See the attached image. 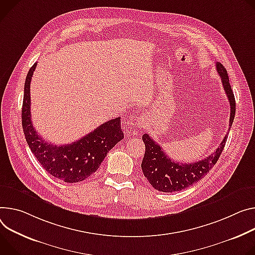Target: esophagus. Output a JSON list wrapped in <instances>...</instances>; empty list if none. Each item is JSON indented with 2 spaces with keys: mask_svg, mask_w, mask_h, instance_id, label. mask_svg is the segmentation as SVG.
<instances>
[{
  "mask_svg": "<svg viewBox=\"0 0 255 255\" xmlns=\"http://www.w3.org/2000/svg\"><path fill=\"white\" fill-rule=\"evenodd\" d=\"M144 119L141 117L139 113L133 112L132 114H130L128 118V126L132 132H134L135 129H141L142 127H144Z\"/></svg>",
  "mask_w": 255,
  "mask_h": 255,
  "instance_id": "esophagus-1",
  "label": "esophagus"
}]
</instances>
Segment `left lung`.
Returning <instances> with one entry per match:
<instances>
[{
  "label": "left lung",
  "instance_id": "1",
  "mask_svg": "<svg viewBox=\"0 0 255 255\" xmlns=\"http://www.w3.org/2000/svg\"><path fill=\"white\" fill-rule=\"evenodd\" d=\"M216 67L230 103V129L236 112L234 92L231 88L225 67L220 62L216 63ZM227 138L228 136L226 135L217 150L206 156V158L192 164H180L172 160L165 153L163 147H160L148 134H144L142 140L145 144V153L141 164L142 172L154 189L160 192L181 191L198 182L212 170L225 147Z\"/></svg>",
  "mask_w": 255,
  "mask_h": 255
}]
</instances>
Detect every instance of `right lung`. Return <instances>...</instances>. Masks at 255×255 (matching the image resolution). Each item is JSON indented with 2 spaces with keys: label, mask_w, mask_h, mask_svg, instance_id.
I'll return each mask as SVG.
<instances>
[{
  "label": "right lung",
  "mask_w": 255,
  "mask_h": 255,
  "mask_svg": "<svg viewBox=\"0 0 255 255\" xmlns=\"http://www.w3.org/2000/svg\"><path fill=\"white\" fill-rule=\"evenodd\" d=\"M36 65L34 63L27 73L21 111L27 144L38 163L53 177L67 183L83 181L100 168L108 152L124 138L121 118L100 125L73 143L58 146L47 142L33 127L30 116V81Z\"/></svg>",
  "instance_id": "1"
}]
</instances>
